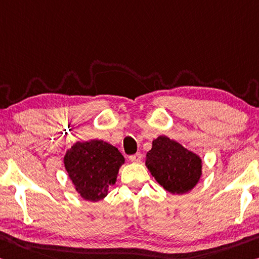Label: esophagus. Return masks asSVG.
<instances>
[{
  "instance_id": "1",
  "label": "esophagus",
  "mask_w": 259,
  "mask_h": 259,
  "mask_svg": "<svg viewBox=\"0 0 259 259\" xmlns=\"http://www.w3.org/2000/svg\"><path fill=\"white\" fill-rule=\"evenodd\" d=\"M142 154L141 153H136V154H133V155H130L129 157V159H130V161H133V162H141L142 161Z\"/></svg>"
}]
</instances>
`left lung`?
Listing matches in <instances>:
<instances>
[{
    "label": "left lung",
    "mask_w": 259,
    "mask_h": 259,
    "mask_svg": "<svg viewBox=\"0 0 259 259\" xmlns=\"http://www.w3.org/2000/svg\"><path fill=\"white\" fill-rule=\"evenodd\" d=\"M145 165L160 186L171 194H186L202 175V160L166 136H159L147 152Z\"/></svg>",
    "instance_id": "8db88e82"
}]
</instances>
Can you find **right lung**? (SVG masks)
<instances>
[{
    "label": "right lung",
    "instance_id": "obj_1",
    "mask_svg": "<svg viewBox=\"0 0 259 259\" xmlns=\"http://www.w3.org/2000/svg\"><path fill=\"white\" fill-rule=\"evenodd\" d=\"M124 158L116 147L104 141L76 143L64 157V166L78 194L90 202L107 196L116 181Z\"/></svg>",
    "mask_w": 259,
    "mask_h": 259
}]
</instances>
